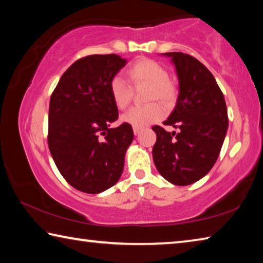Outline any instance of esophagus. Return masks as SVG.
I'll return each instance as SVG.
<instances>
[{"label": "esophagus", "instance_id": "34e87169", "mask_svg": "<svg viewBox=\"0 0 263 263\" xmlns=\"http://www.w3.org/2000/svg\"><path fill=\"white\" fill-rule=\"evenodd\" d=\"M140 131H141V128H139V127H133V133H135L136 136L139 135Z\"/></svg>", "mask_w": 263, "mask_h": 263}]
</instances>
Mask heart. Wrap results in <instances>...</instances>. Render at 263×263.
<instances>
[{"mask_svg":"<svg viewBox=\"0 0 263 263\" xmlns=\"http://www.w3.org/2000/svg\"><path fill=\"white\" fill-rule=\"evenodd\" d=\"M127 75L135 86L145 84L151 88L148 101L158 100L163 104L172 103L175 99L176 90L168 80L167 69L159 62L142 58L133 62L127 69ZM109 91L111 99L118 109L124 110L130 104L132 88L122 75H115L110 80ZM164 111L158 103L145 106H135L122 116V121L133 127H144L157 123L163 117Z\"/></svg>","mask_w":263,"mask_h":263,"instance_id":"b5f03b06","label":"heart"}]
</instances>
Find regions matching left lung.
Returning a JSON list of instances; mask_svg holds the SVG:
<instances>
[{"label":"left lung","mask_w":263,"mask_h":263,"mask_svg":"<svg viewBox=\"0 0 263 263\" xmlns=\"http://www.w3.org/2000/svg\"><path fill=\"white\" fill-rule=\"evenodd\" d=\"M171 58L179 79L176 105L164 125L153 126L157 141L153 161L163 179L175 185L201 180L216 163L229 127L224 95L202 62L182 52L162 53Z\"/></svg>","instance_id":"left-lung-1"}]
</instances>
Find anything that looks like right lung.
I'll return each instance as SVG.
<instances>
[{
  "label": "right lung",
  "instance_id": "add662e5",
  "mask_svg": "<svg viewBox=\"0 0 263 263\" xmlns=\"http://www.w3.org/2000/svg\"><path fill=\"white\" fill-rule=\"evenodd\" d=\"M127 60L92 54L62 74L48 111V147L64 179L82 193L100 194L121 179L132 126L117 121L109 83Z\"/></svg>",
  "mask_w": 263,
  "mask_h": 263
}]
</instances>
